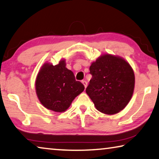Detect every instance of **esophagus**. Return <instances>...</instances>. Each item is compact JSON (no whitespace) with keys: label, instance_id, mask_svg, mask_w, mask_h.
<instances>
[{"label":"esophagus","instance_id":"esophagus-1","mask_svg":"<svg viewBox=\"0 0 159 159\" xmlns=\"http://www.w3.org/2000/svg\"><path fill=\"white\" fill-rule=\"evenodd\" d=\"M82 84H84V87H85V89H86V87H87V85H88V83H87V81H85V80H82Z\"/></svg>","mask_w":159,"mask_h":159}]
</instances>
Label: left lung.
I'll return each mask as SVG.
<instances>
[{
  "instance_id": "1",
  "label": "left lung",
  "mask_w": 159,
  "mask_h": 159,
  "mask_svg": "<svg viewBox=\"0 0 159 159\" xmlns=\"http://www.w3.org/2000/svg\"><path fill=\"white\" fill-rule=\"evenodd\" d=\"M92 75L85 92L98 111L107 115L120 112L132 98L134 74L122 58L104 54L90 66Z\"/></svg>"
}]
</instances>
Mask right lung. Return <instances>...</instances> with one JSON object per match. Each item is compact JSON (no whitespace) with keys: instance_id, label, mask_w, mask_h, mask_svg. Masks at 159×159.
Instances as JSON below:
<instances>
[{"instance_id":"add662e5","label":"right lung","mask_w":159,"mask_h":159,"mask_svg":"<svg viewBox=\"0 0 159 159\" xmlns=\"http://www.w3.org/2000/svg\"><path fill=\"white\" fill-rule=\"evenodd\" d=\"M36 93L40 102L54 112H64L74 98L84 90V85L75 80L74 73L66 68L65 60L53 66H42L35 83Z\"/></svg>"}]
</instances>
